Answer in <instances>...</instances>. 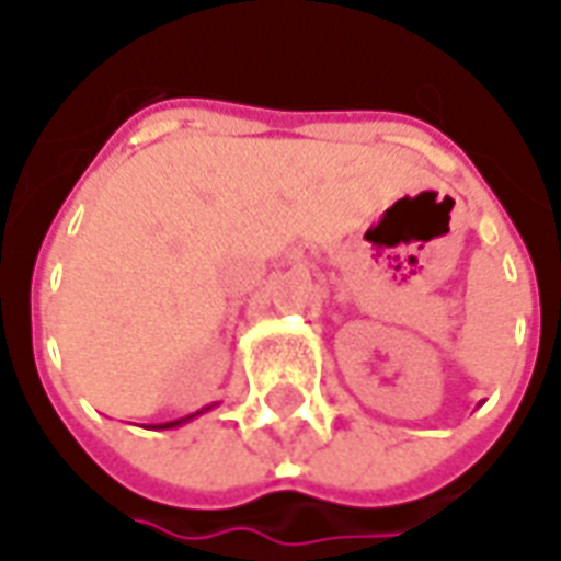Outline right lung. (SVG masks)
Here are the masks:
<instances>
[{
	"instance_id": "add662e5",
	"label": "right lung",
	"mask_w": 561,
	"mask_h": 561,
	"mask_svg": "<svg viewBox=\"0 0 561 561\" xmlns=\"http://www.w3.org/2000/svg\"><path fill=\"white\" fill-rule=\"evenodd\" d=\"M202 411H208V409H202ZM202 411H196V414H202ZM196 414H190V417H196ZM190 417H181V421H171V424H159V426H156V430H171V426L184 424V421H190Z\"/></svg>"
}]
</instances>
